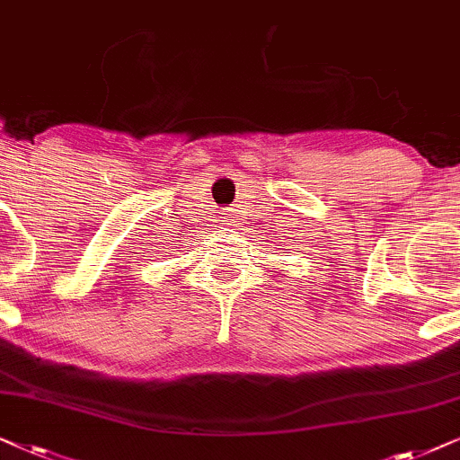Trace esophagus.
<instances>
[{
	"label": "esophagus",
	"mask_w": 460,
	"mask_h": 460,
	"mask_svg": "<svg viewBox=\"0 0 460 460\" xmlns=\"http://www.w3.org/2000/svg\"><path fill=\"white\" fill-rule=\"evenodd\" d=\"M226 220H229V223H226V225H231V220H234V218H231V217H229V218H226Z\"/></svg>",
	"instance_id": "obj_1"
}]
</instances>
